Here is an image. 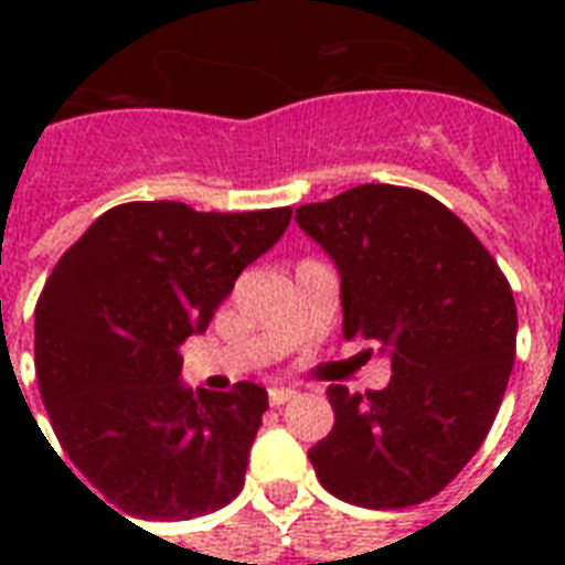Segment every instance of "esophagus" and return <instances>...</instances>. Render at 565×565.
<instances>
[{
    "label": "esophagus",
    "mask_w": 565,
    "mask_h": 565,
    "mask_svg": "<svg viewBox=\"0 0 565 565\" xmlns=\"http://www.w3.org/2000/svg\"><path fill=\"white\" fill-rule=\"evenodd\" d=\"M296 395L299 393L290 390V386H269V404H273V407H281V404L292 402Z\"/></svg>",
    "instance_id": "34e87169"
}]
</instances>
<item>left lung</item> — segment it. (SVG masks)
Segmentation results:
<instances>
[{
    "instance_id": "1",
    "label": "left lung",
    "mask_w": 565,
    "mask_h": 565,
    "mask_svg": "<svg viewBox=\"0 0 565 565\" xmlns=\"http://www.w3.org/2000/svg\"><path fill=\"white\" fill-rule=\"evenodd\" d=\"M296 222L340 269L345 340L361 337L393 361L384 390L328 386L334 428L308 451L319 483L370 510L434 499L481 448L508 390V278L469 225L422 190L361 184L301 204Z\"/></svg>"
}]
</instances>
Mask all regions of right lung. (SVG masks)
<instances>
[{
    "label": "right lung",
    "mask_w": 565,
    "mask_h": 565,
    "mask_svg": "<svg viewBox=\"0 0 565 565\" xmlns=\"http://www.w3.org/2000/svg\"><path fill=\"white\" fill-rule=\"evenodd\" d=\"M290 216L117 204L49 275L34 308L40 395L64 455L119 516H204L243 490L266 390L193 393L179 381V345L202 334Z\"/></svg>",
    "instance_id": "obj_1"
}]
</instances>
